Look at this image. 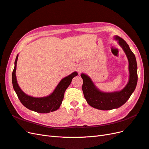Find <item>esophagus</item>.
I'll list each match as a JSON object with an SVG mask.
<instances>
[{
	"mask_svg": "<svg viewBox=\"0 0 149 149\" xmlns=\"http://www.w3.org/2000/svg\"><path fill=\"white\" fill-rule=\"evenodd\" d=\"M79 72H81V69H79Z\"/></svg>",
	"mask_w": 149,
	"mask_h": 149,
	"instance_id": "1",
	"label": "esophagus"
}]
</instances>
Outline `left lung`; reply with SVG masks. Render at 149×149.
<instances>
[{
    "label": "left lung",
    "mask_w": 149,
    "mask_h": 149,
    "mask_svg": "<svg viewBox=\"0 0 149 149\" xmlns=\"http://www.w3.org/2000/svg\"><path fill=\"white\" fill-rule=\"evenodd\" d=\"M114 39L124 51L129 61V79L125 87L120 91L104 92L95 86L87 74L80 75L83 79L82 91L85 99L91 107L99 110H109L121 107L130 98L137 84V64L135 55L124 39L117 36H114Z\"/></svg>",
    "instance_id": "1"
}]
</instances>
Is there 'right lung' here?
Returning a JSON list of instances; mask_svg holds the SVG:
<instances>
[{
	"label": "right lung",
	"mask_w": 149,
	"mask_h": 149,
	"mask_svg": "<svg viewBox=\"0 0 149 149\" xmlns=\"http://www.w3.org/2000/svg\"><path fill=\"white\" fill-rule=\"evenodd\" d=\"M18 56L19 55L17 54L14 63V69L12 72V79L14 89L20 102L28 109L38 113H45L56 111L60 107L66 89L69 86L72 79L78 75L77 72H74L69 75L62 79L54 89L53 92L49 95L42 97H34L28 95L24 93L21 90L17 81L15 72Z\"/></svg>",
	"instance_id": "1"
}]
</instances>
